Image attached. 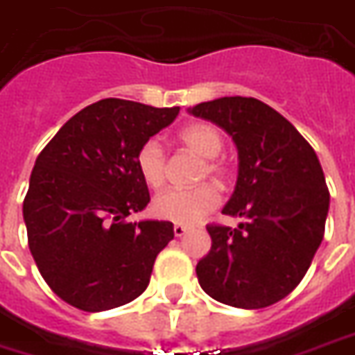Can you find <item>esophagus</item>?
Instances as JSON below:
<instances>
[{"mask_svg": "<svg viewBox=\"0 0 355 355\" xmlns=\"http://www.w3.org/2000/svg\"><path fill=\"white\" fill-rule=\"evenodd\" d=\"M187 232H189V227H185V225H174V234L178 238L185 236Z\"/></svg>", "mask_w": 355, "mask_h": 355, "instance_id": "1", "label": "esophagus"}]
</instances>
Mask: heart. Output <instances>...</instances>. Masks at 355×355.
<instances>
[{
  "label": "heart",
  "mask_w": 355,
  "mask_h": 355,
  "mask_svg": "<svg viewBox=\"0 0 355 355\" xmlns=\"http://www.w3.org/2000/svg\"><path fill=\"white\" fill-rule=\"evenodd\" d=\"M185 147L204 157L200 178L209 175L217 183L229 178V168L217 155L223 151V134L209 123H191L178 132ZM136 168L141 180L151 189H159L166 181V151L157 138L146 139L136 151ZM219 204V193L211 183H200L191 189H166L153 200V214L175 225H195Z\"/></svg>",
  "instance_id": "1"
}]
</instances>
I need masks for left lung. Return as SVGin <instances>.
<instances>
[{"instance_id":"8db88e82","label":"left lung","mask_w":355,"mask_h":355,"mask_svg":"<svg viewBox=\"0 0 355 355\" xmlns=\"http://www.w3.org/2000/svg\"><path fill=\"white\" fill-rule=\"evenodd\" d=\"M231 134L238 178L225 216L236 229L208 225L211 250L196 276L216 301L265 309L299 286L323 240L329 189L314 149L286 117L255 98L225 96L191 107Z\"/></svg>"}]
</instances>
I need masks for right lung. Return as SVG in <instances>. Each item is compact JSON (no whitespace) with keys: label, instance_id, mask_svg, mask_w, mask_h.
I'll use <instances>...</instances> for the list:
<instances>
[{"label":"right lung","instance_id":"1","mask_svg":"<svg viewBox=\"0 0 355 355\" xmlns=\"http://www.w3.org/2000/svg\"><path fill=\"white\" fill-rule=\"evenodd\" d=\"M178 113L105 98L69 119L35 160L22 206L28 245L43 280L75 309H117L149 286L174 225L126 221L151 200L136 151Z\"/></svg>","mask_w":355,"mask_h":355}]
</instances>
